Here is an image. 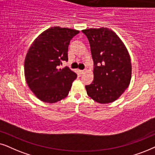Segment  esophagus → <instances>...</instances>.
Returning <instances> with one entry per match:
<instances>
[{"mask_svg": "<svg viewBox=\"0 0 155 155\" xmlns=\"http://www.w3.org/2000/svg\"><path fill=\"white\" fill-rule=\"evenodd\" d=\"M79 72H80V74H84V72H85V71H84V70H79Z\"/></svg>", "mask_w": 155, "mask_h": 155, "instance_id": "esophagus-1", "label": "esophagus"}]
</instances>
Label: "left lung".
Wrapping results in <instances>:
<instances>
[{"instance_id":"8db88e82","label":"left lung","mask_w":155,"mask_h":155,"mask_svg":"<svg viewBox=\"0 0 155 155\" xmlns=\"http://www.w3.org/2000/svg\"><path fill=\"white\" fill-rule=\"evenodd\" d=\"M87 37L94 60V81L86 93L99 104L115 101L128 87L132 64L128 51L116 33L107 28L82 30Z\"/></svg>"}]
</instances>
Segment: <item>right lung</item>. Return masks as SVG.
Wrapping results in <instances>:
<instances>
[{"instance_id": "add662e5", "label": "right lung", "mask_w": 155, "mask_h": 155, "mask_svg": "<svg viewBox=\"0 0 155 155\" xmlns=\"http://www.w3.org/2000/svg\"><path fill=\"white\" fill-rule=\"evenodd\" d=\"M79 32L51 27L31 45L25 59V76L29 88L42 101L54 104L69 94L77 75L69 67L59 69V66L61 61H68L70 40Z\"/></svg>"}]
</instances>
